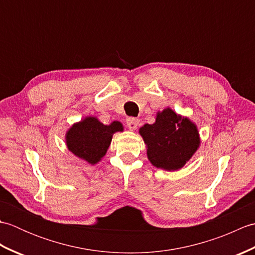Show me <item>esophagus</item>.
<instances>
[{"label":"esophagus","mask_w":255,"mask_h":255,"mask_svg":"<svg viewBox=\"0 0 255 255\" xmlns=\"http://www.w3.org/2000/svg\"><path fill=\"white\" fill-rule=\"evenodd\" d=\"M126 124H127V127L130 129V130H134V129H137V127H138L139 121L134 117H128L126 119Z\"/></svg>","instance_id":"1"}]
</instances>
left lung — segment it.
<instances>
[{"label":"left lung","instance_id":"8db88e82","mask_svg":"<svg viewBox=\"0 0 255 255\" xmlns=\"http://www.w3.org/2000/svg\"><path fill=\"white\" fill-rule=\"evenodd\" d=\"M151 164L165 171H177L186 164L200 144L197 126L170 107L156 113L152 125L139 129Z\"/></svg>","mask_w":255,"mask_h":255}]
</instances>
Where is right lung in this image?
Masks as SVG:
<instances>
[{
	"mask_svg": "<svg viewBox=\"0 0 255 255\" xmlns=\"http://www.w3.org/2000/svg\"><path fill=\"white\" fill-rule=\"evenodd\" d=\"M124 131L121 122L104 125L94 116H88L73 124L66 133V144L70 152L94 165L102 160L110 148L113 134Z\"/></svg>",
	"mask_w": 255,
	"mask_h": 255,
	"instance_id": "right-lung-1",
	"label": "right lung"
}]
</instances>
